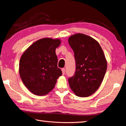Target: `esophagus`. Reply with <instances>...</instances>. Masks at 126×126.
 I'll list each match as a JSON object with an SVG mask.
<instances>
[{
  "label": "esophagus",
  "mask_w": 126,
  "mask_h": 126,
  "mask_svg": "<svg viewBox=\"0 0 126 126\" xmlns=\"http://www.w3.org/2000/svg\"><path fill=\"white\" fill-rule=\"evenodd\" d=\"M61 71H62V72H63V75H65V69H64V68H63V69H61Z\"/></svg>",
  "instance_id": "obj_1"
}]
</instances>
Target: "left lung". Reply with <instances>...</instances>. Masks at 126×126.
I'll return each mask as SVG.
<instances>
[{
    "label": "left lung",
    "mask_w": 126,
    "mask_h": 126,
    "mask_svg": "<svg viewBox=\"0 0 126 126\" xmlns=\"http://www.w3.org/2000/svg\"><path fill=\"white\" fill-rule=\"evenodd\" d=\"M76 61L75 75L69 79L70 87L79 97L94 94L102 83L107 70V60L100 44L88 35L78 33L68 39Z\"/></svg>",
    "instance_id": "1"
}]
</instances>
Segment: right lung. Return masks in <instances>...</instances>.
Wrapping results in <instances>:
<instances>
[{
  "mask_svg": "<svg viewBox=\"0 0 126 126\" xmlns=\"http://www.w3.org/2000/svg\"><path fill=\"white\" fill-rule=\"evenodd\" d=\"M61 40L45 37L32 44L22 55L19 74L27 89L35 95L44 96L52 91L62 71L57 67L56 48Z\"/></svg>",
  "mask_w": 126,
  "mask_h": 126,
  "instance_id": "right-lung-1",
  "label": "right lung"
}]
</instances>
